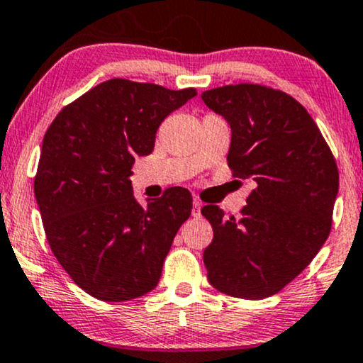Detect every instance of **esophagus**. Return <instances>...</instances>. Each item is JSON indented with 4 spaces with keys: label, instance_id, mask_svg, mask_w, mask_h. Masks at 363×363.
Wrapping results in <instances>:
<instances>
[{
    "label": "esophagus",
    "instance_id": "34e87169",
    "mask_svg": "<svg viewBox=\"0 0 363 363\" xmlns=\"http://www.w3.org/2000/svg\"><path fill=\"white\" fill-rule=\"evenodd\" d=\"M201 206H203V203L199 201L198 198H194V199H193V216H199V215H201Z\"/></svg>",
    "mask_w": 363,
    "mask_h": 363
}]
</instances>
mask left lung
<instances>
[{
	"label": "left lung",
	"mask_w": 363,
	"mask_h": 363,
	"mask_svg": "<svg viewBox=\"0 0 363 363\" xmlns=\"http://www.w3.org/2000/svg\"><path fill=\"white\" fill-rule=\"evenodd\" d=\"M201 99L230 124L234 177L254 182L239 218L201 208L213 227L203 252L208 281L232 297H269L309 266L331 232L335 157L306 107L285 91L239 83Z\"/></svg>",
	"instance_id": "obj_1"
}]
</instances>
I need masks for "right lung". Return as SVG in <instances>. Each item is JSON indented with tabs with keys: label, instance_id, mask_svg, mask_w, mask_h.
Instances as JSON below:
<instances>
[{
	"label": "right lung",
	"instance_id": "add662e5",
	"mask_svg": "<svg viewBox=\"0 0 363 363\" xmlns=\"http://www.w3.org/2000/svg\"><path fill=\"white\" fill-rule=\"evenodd\" d=\"M194 89L112 78L68 104L44 135L34 191L45 237L65 272L91 297L124 302L157 286L174 237L193 210L184 187L141 206L131 167Z\"/></svg>",
	"mask_w": 363,
	"mask_h": 363
}]
</instances>
